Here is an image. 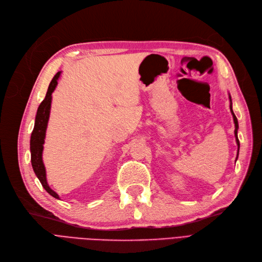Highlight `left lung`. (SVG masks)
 Here are the masks:
<instances>
[{
	"label": "left lung",
	"instance_id": "1",
	"mask_svg": "<svg viewBox=\"0 0 262 262\" xmlns=\"http://www.w3.org/2000/svg\"><path fill=\"white\" fill-rule=\"evenodd\" d=\"M228 97H229V101H230V112H231V115H232V118H233V122H234V138H235V143H236V146H238V152H236V158H235V162L236 160H238V156H239V150H240V142H239V139H238V129H239V123H238V119H236L233 111H232V101H231V96L230 94H228Z\"/></svg>",
	"mask_w": 262,
	"mask_h": 262
}]
</instances>
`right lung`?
Masks as SVG:
<instances>
[{
    "label": "right lung",
    "mask_w": 262,
    "mask_h": 262,
    "mask_svg": "<svg viewBox=\"0 0 262 262\" xmlns=\"http://www.w3.org/2000/svg\"><path fill=\"white\" fill-rule=\"evenodd\" d=\"M61 71H58L54 78L52 79L48 87V92L43 101L40 103L38 110H37V114L35 117V124L34 129L31 135V142H30V149H31V162L33 170L37 178L39 179L43 189L56 199H60L58 194L54 192L50 188L48 181H47V172L46 167L42 160V152H43V144L46 139V132L48 128V122L50 118V112H51V103H52V93L55 91L57 86V81L60 77Z\"/></svg>",
    "instance_id": "1"
}]
</instances>
